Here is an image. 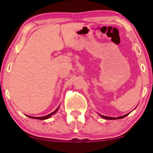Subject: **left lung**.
I'll list each match as a JSON object with an SVG mask.
<instances>
[{
    "label": "left lung",
    "mask_w": 153,
    "mask_h": 153,
    "mask_svg": "<svg viewBox=\"0 0 153 153\" xmlns=\"http://www.w3.org/2000/svg\"><path fill=\"white\" fill-rule=\"evenodd\" d=\"M128 114H129H129H126V115H124V116H123L117 117V118H114V117H108V116H103V115H101V114H100V116H101L102 118H104V119H106V120H116V119H121V118H125V117L127 116Z\"/></svg>",
    "instance_id": "8db88e82"
}]
</instances>
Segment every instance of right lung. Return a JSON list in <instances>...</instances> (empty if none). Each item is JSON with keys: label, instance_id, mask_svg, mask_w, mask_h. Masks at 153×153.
<instances>
[{"label": "right lung", "instance_id": "1", "mask_svg": "<svg viewBox=\"0 0 153 153\" xmlns=\"http://www.w3.org/2000/svg\"><path fill=\"white\" fill-rule=\"evenodd\" d=\"M58 108H59V106H58V107L57 108H56V109L55 111H54L53 112H52L51 114H50L47 115V116H42V117H33V116H27L29 117V118H33V119H39V120H45V119L49 118L50 117H51L52 115L55 114L58 111Z\"/></svg>", "mask_w": 153, "mask_h": 153}]
</instances>
